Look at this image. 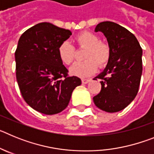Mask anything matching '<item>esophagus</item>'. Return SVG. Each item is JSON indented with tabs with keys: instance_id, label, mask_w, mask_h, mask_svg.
<instances>
[{
	"instance_id": "esophagus-1",
	"label": "esophagus",
	"mask_w": 154,
	"mask_h": 154,
	"mask_svg": "<svg viewBox=\"0 0 154 154\" xmlns=\"http://www.w3.org/2000/svg\"><path fill=\"white\" fill-rule=\"evenodd\" d=\"M90 81H91L90 79H82V82L83 84L89 83Z\"/></svg>"
}]
</instances>
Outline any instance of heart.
Wrapping results in <instances>:
<instances>
[{
  "instance_id": "heart-1",
  "label": "heart",
  "mask_w": 154,
  "mask_h": 154,
  "mask_svg": "<svg viewBox=\"0 0 154 154\" xmlns=\"http://www.w3.org/2000/svg\"><path fill=\"white\" fill-rule=\"evenodd\" d=\"M75 41L78 47L86 48L84 56L86 60L75 62L69 69L71 75L81 78L88 77L96 72L97 63L99 67H103L108 62L110 48L108 45L100 42L97 35L84 31L77 35ZM58 54L62 63L70 65L75 59V50L72 45L65 42L58 47Z\"/></svg>"
}]
</instances>
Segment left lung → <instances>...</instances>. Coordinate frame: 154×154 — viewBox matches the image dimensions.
Segmentation results:
<instances>
[{"instance_id": "left-lung-1", "label": "left lung", "mask_w": 154, "mask_h": 154, "mask_svg": "<svg viewBox=\"0 0 154 154\" xmlns=\"http://www.w3.org/2000/svg\"><path fill=\"white\" fill-rule=\"evenodd\" d=\"M95 31H101L106 38L110 56L106 67L94 79H101L102 88L93 102L105 112H119L137 95L143 71V50L134 35L116 23H99Z\"/></svg>"}]
</instances>
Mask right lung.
<instances>
[{"label": "right lung", "mask_w": 154, "mask_h": 154, "mask_svg": "<svg viewBox=\"0 0 154 154\" xmlns=\"http://www.w3.org/2000/svg\"><path fill=\"white\" fill-rule=\"evenodd\" d=\"M72 35L69 30L48 22L35 24L21 35L15 51L16 78L22 97L30 106L54 115L69 105L75 87L82 84L58 57V48Z\"/></svg>", "instance_id": "right-lung-1"}]
</instances>
